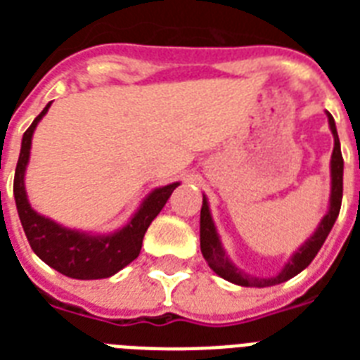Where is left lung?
Returning <instances> with one entry per match:
<instances>
[{"mask_svg": "<svg viewBox=\"0 0 360 360\" xmlns=\"http://www.w3.org/2000/svg\"><path fill=\"white\" fill-rule=\"evenodd\" d=\"M327 120H329V129L335 138V147H333V155H330V198H329V209L318 224L316 231L308 237L299 248H297L288 262L284 263V267L276 276H269V278H259L254 274L245 273L243 269H239L236 263L231 262L228 252L222 246L214 220L211 217V209H209L207 196L203 194L202 213H200V246H202V254L205 257V262L214 273L219 274L220 278L228 280L231 284L245 285V288H267V285L282 284L285 280L293 278L295 274H299L302 269H307L310 265L319 248L323 246L325 239L333 230L338 213H340L342 205V191H344V158H342L340 151V140H338V132H336V124L333 115L327 112Z\"/></svg>", "mask_w": 360, "mask_h": 360, "instance_id": "8db88e82", "label": "left lung"}]
</instances>
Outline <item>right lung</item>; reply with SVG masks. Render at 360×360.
I'll use <instances>...</instances> for the list:
<instances>
[{
  "label": "right lung",
  "instance_id": "obj_1",
  "mask_svg": "<svg viewBox=\"0 0 360 360\" xmlns=\"http://www.w3.org/2000/svg\"><path fill=\"white\" fill-rule=\"evenodd\" d=\"M52 103L44 106L31 127L24 132L20 147L18 164L14 172V202L20 222L30 240L31 248L42 262L56 269L58 273L76 280H98L114 276L121 269L134 262L141 250V240L151 224L181 183L158 186L143 198L140 207L130 217L123 228L112 233H91V231L72 230L31 207L25 192V169L30 164L31 140L37 124L46 115Z\"/></svg>",
  "mask_w": 360,
  "mask_h": 360
}]
</instances>
